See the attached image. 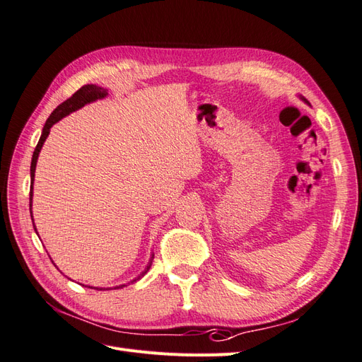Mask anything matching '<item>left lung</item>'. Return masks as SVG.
<instances>
[{"label": "left lung", "instance_id": "1", "mask_svg": "<svg viewBox=\"0 0 362 362\" xmlns=\"http://www.w3.org/2000/svg\"><path fill=\"white\" fill-rule=\"evenodd\" d=\"M306 103H308V101H306Z\"/></svg>", "mask_w": 362, "mask_h": 362}]
</instances>
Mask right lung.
<instances>
[{"label": "right lung", "instance_id": "obj_1", "mask_svg": "<svg viewBox=\"0 0 362 362\" xmlns=\"http://www.w3.org/2000/svg\"><path fill=\"white\" fill-rule=\"evenodd\" d=\"M107 95V90L103 89V87H98L95 84H86L83 86L81 89L76 90L71 98H68L66 101L62 103L56 110H54L49 117L47 119L45 125H43V129H42V136L39 139V144L35 149V152H33V158H31V168H30V175H31V185H30V214H31V196H33V181H35V170H36V163H37V157H39V152L42 149V145L43 141L47 140L48 134H49V128L59 122L60 119H63L64 116H68L69 113L78 110V108H81L83 105L89 104L92 101H96V100H101V98H104ZM33 217V216H31ZM33 221V218H31ZM33 226H35V223H33ZM36 229V228H35ZM149 269V267H148ZM148 270H145L146 273ZM145 273H141V275H145ZM125 286H120V287H116V288H122ZM103 290V288H101Z\"/></svg>", "mask_w": 362, "mask_h": 362}]
</instances>
